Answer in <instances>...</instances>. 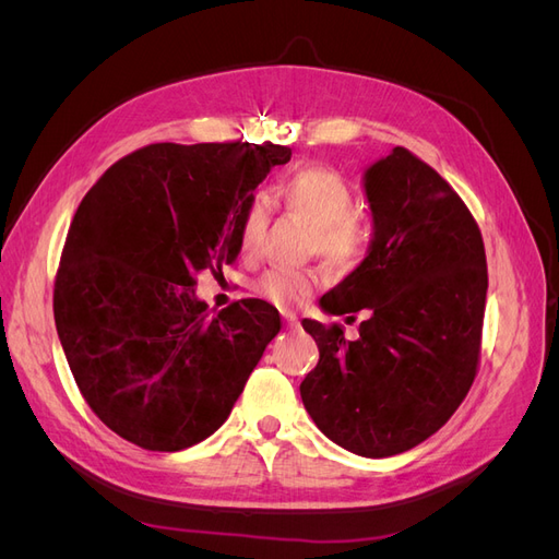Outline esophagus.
Here are the masks:
<instances>
[{
	"label": "esophagus",
	"instance_id": "obj_1",
	"mask_svg": "<svg viewBox=\"0 0 559 559\" xmlns=\"http://www.w3.org/2000/svg\"><path fill=\"white\" fill-rule=\"evenodd\" d=\"M282 319L286 321V326H289V329H298L300 326L296 312H282Z\"/></svg>",
	"mask_w": 559,
	"mask_h": 559
}]
</instances>
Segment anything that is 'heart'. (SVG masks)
Returning a JSON list of instances; mask_svg holds the SVG:
<instances>
[{"label":"heart","instance_id":"b5f03b06","mask_svg":"<svg viewBox=\"0 0 559 559\" xmlns=\"http://www.w3.org/2000/svg\"><path fill=\"white\" fill-rule=\"evenodd\" d=\"M282 207L312 226V249L333 265H359L370 247V228L357 210V193L352 183L331 167H300L277 186ZM267 205L263 200L249 202L238 233L242 257H253L263 245L267 230ZM317 286L310 270L270 267L253 282V292L275 308H298Z\"/></svg>","mask_w":559,"mask_h":559}]
</instances>
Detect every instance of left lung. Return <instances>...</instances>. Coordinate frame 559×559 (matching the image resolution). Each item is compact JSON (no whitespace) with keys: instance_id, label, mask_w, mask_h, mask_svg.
<instances>
[{"instance_id":"left-lung-1","label":"left lung","mask_w":559,"mask_h":559,"mask_svg":"<svg viewBox=\"0 0 559 559\" xmlns=\"http://www.w3.org/2000/svg\"><path fill=\"white\" fill-rule=\"evenodd\" d=\"M366 195L368 257L319 300L331 314L366 319L357 341L341 324L302 319L319 361L300 396L333 443L380 460L427 441L466 399L480 361L487 261L464 200L408 148L368 167Z\"/></svg>"}]
</instances>
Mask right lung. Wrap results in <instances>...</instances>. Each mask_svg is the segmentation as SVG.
<instances>
[{"mask_svg":"<svg viewBox=\"0 0 559 559\" xmlns=\"http://www.w3.org/2000/svg\"><path fill=\"white\" fill-rule=\"evenodd\" d=\"M280 144H148L116 160L81 200L53 314L81 396L126 441L179 452L205 441L280 333V312L242 298L210 314L202 270L238 259L242 214Z\"/></svg>","mask_w":559,"mask_h":559,"instance_id":"add662e5","label":"right lung"}]
</instances>
